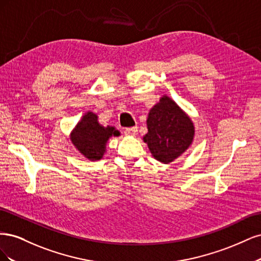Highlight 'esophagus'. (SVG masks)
Listing matches in <instances>:
<instances>
[{
	"label": "esophagus",
	"mask_w": 261,
	"mask_h": 261,
	"mask_svg": "<svg viewBox=\"0 0 261 261\" xmlns=\"http://www.w3.org/2000/svg\"><path fill=\"white\" fill-rule=\"evenodd\" d=\"M137 126H134V127H127L124 129V134L126 136H136L137 135Z\"/></svg>",
	"instance_id": "34e87169"
}]
</instances>
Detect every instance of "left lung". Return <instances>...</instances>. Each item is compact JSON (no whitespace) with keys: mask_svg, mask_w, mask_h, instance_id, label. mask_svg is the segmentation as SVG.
Returning a JSON list of instances; mask_svg holds the SVG:
<instances>
[{"mask_svg":"<svg viewBox=\"0 0 261 261\" xmlns=\"http://www.w3.org/2000/svg\"><path fill=\"white\" fill-rule=\"evenodd\" d=\"M147 128L144 141L154 159L165 164L183 154L195 135L191 117L168 96L161 97L150 110Z\"/></svg>","mask_w":261,"mask_h":261,"instance_id":"obj_1","label":"left lung"}]
</instances>
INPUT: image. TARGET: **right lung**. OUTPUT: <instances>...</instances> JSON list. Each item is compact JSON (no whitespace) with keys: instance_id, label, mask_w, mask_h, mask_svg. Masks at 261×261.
<instances>
[{"instance_id":"right-lung-1","label":"right lung","mask_w":261,"mask_h":261,"mask_svg":"<svg viewBox=\"0 0 261 261\" xmlns=\"http://www.w3.org/2000/svg\"><path fill=\"white\" fill-rule=\"evenodd\" d=\"M112 136H120V132L113 126H102L98 116L93 112H87L70 133L75 148L90 161L102 159L106 152V145Z\"/></svg>"}]
</instances>
